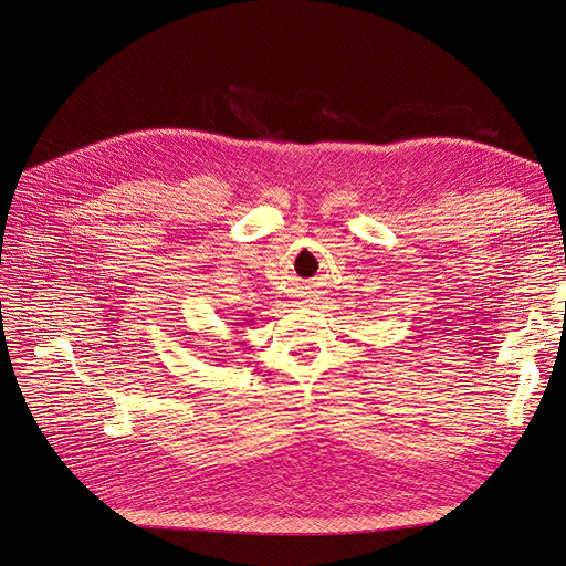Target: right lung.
I'll return each mask as SVG.
<instances>
[{
	"mask_svg": "<svg viewBox=\"0 0 566 566\" xmlns=\"http://www.w3.org/2000/svg\"><path fill=\"white\" fill-rule=\"evenodd\" d=\"M248 323H250V321H243V325H248Z\"/></svg>",
	"mask_w": 566,
	"mask_h": 566,
	"instance_id": "1",
	"label": "right lung"
}]
</instances>
